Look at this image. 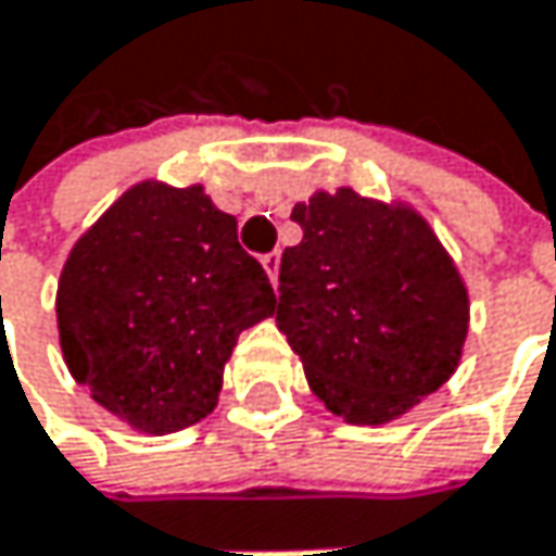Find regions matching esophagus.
<instances>
[{"label":"esophagus","mask_w":556,"mask_h":556,"mask_svg":"<svg viewBox=\"0 0 556 556\" xmlns=\"http://www.w3.org/2000/svg\"><path fill=\"white\" fill-rule=\"evenodd\" d=\"M278 265H281V252H268V255H262V268L268 271L271 285H278Z\"/></svg>","instance_id":"1"}]
</instances>
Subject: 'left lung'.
<instances>
[{"mask_svg": "<svg viewBox=\"0 0 556 556\" xmlns=\"http://www.w3.org/2000/svg\"><path fill=\"white\" fill-rule=\"evenodd\" d=\"M275 323L311 390L352 426H383L435 393L460 362L470 304L460 271L422 214L316 191L294 204Z\"/></svg>", "mask_w": 556, "mask_h": 556, "instance_id": "obj_1", "label": "left lung"}]
</instances>
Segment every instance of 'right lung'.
Instances as JSON below:
<instances>
[{
    "label": "right lung",
    "instance_id": "obj_1",
    "mask_svg": "<svg viewBox=\"0 0 556 556\" xmlns=\"http://www.w3.org/2000/svg\"><path fill=\"white\" fill-rule=\"evenodd\" d=\"M271 313L265 268L201 185L127 188L76 240L56 285L70 375L147 435L201 422L240 332Z\"/></svg>",
    "mask_w": 556,
    "mask_h": 556
}]
</instances>
